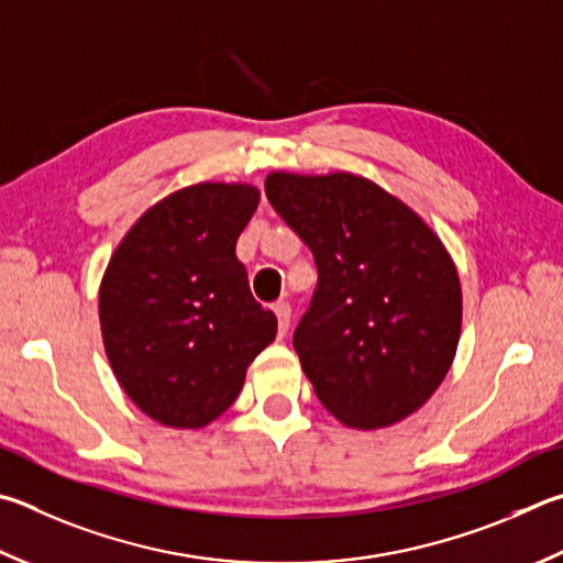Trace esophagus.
<instances>
[{"instance_id": "esophagus-1", "label": "esophagus", "mask_w": 563, "mask_h": 563, "mask_svg": "<svg viewBox=\"0 0 563 563\" xmlns=\"http://www.w3.org/2000/svg\"><path fill=\"white\" fill-rule=\"evenodd\" d=\"M275 317H278V330H280V336H285L288 334V330H290V305L285 302V300H280V302H275Z\"/></svg>"}]
</instances>
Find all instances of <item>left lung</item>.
I'll list each match as a JSON object with an SVG mask.
<instances>
[{
    "label": "left lung",
    "instance_id": "obj_1",
    "mask_svg": "<svg viewBox=\"0 0 563 563\" xmlns=\"http://www.w3.org/2000/svg\"><path fill=\"white\" fill-rule=\"evenodd\" d=\"M265 194L317 265L292 334L317 398L362 431L404 421L441 386L457 350L453 258L416 211L364 177L273 172Z\"/></svg>",
    "mask_w": 563,
    "mask_h": 563
}]
</instances>
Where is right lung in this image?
Returning a JSON list of instances; mask_svg holds the SVG:
<instances>
[{"label": "right lung", "instance_id": "add662e5", "mask_svg": "<svg viewBox=\"0 0 563 563\" xmlns=\"http://www.w3.org/2000/svg\"><path fill=\"white\" fill-rule=\"evenodd\" d=\"M258 199L251 184H194L142 213L112 253L98 298L106 354L157 423H211L275 340L278 320L236 258Z\"/></svg>", "mask_w": 563, "mask_h": 563}]
</instances>
